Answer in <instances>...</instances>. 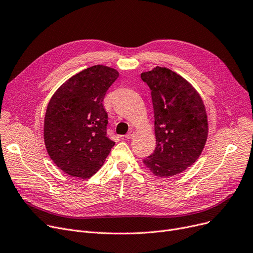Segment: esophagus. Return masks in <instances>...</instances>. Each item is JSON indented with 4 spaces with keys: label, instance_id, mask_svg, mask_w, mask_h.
<instances>
[{
    "label": "esophagus",
    "instance_id": "obj_1",
    "mask_svg": "<svg viewBox=\"0 0 253 253\" xmlns=\"http://www.w3.org/2000/svg\"><path fill=\"white\" fill-rule=\"evenodd\" d=\"M133 136H134V131H130V132H128V133L124 137H125V139H130V138H132Z\"/></svg>",
    "mask_w": 253,
    "mask_h": 253
}]
</instances>
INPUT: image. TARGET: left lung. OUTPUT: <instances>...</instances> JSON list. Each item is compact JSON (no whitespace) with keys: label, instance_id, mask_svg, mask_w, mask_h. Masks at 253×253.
Segmentation results:
<instances>
[{"label":"left lung","instance_id":"obj_1","mask_svg":"<svg viewBox=\"0 0 253 253\" xmlns=\"http://www.w3.org/2000/svg\"><path fill=\"white\" fill-rule=\"evenodd\" d=\"M152 91L156 149L143 160L153 174L181 173L200 157L208 136L202 97L190 82L164 66L141 74Z\"/></svg>","mask_w":253,"mask_h":253}]
</instances>
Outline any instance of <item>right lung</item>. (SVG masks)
Masks as SVG:
<instances>
[{"label":"right lung","mask_w":253,"mask_h":253,"mask_svg":"<svg viewBox=\"0 0 253 253\" xmlns=\"http://www.w3.org/2000/svg\"><path fill=\"white\" fill-rule=\"evenodd\" d=\"M119 77L117 70L93 65L71 77L52 95L44 119V141L64 173L86 179L103 165L115 142L106 136L102 101Z\"/></svg>","instance_id":"right-lung-1"}]
</instances>
